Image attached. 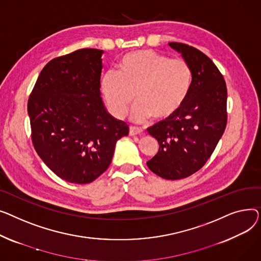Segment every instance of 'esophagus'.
Here are the masks:
<instances>
[{"label":"esophagus","instance_id":"esophagus-1","mask_svg":"<svg viewBox=\"0 0 261 261\" xmlns=\"http://www.w3.org/2000/svg\"><path fill=\"white\" fill-rule=\"evenodd\" d=\"M143 133V130L139 127H135V126H130L129 127V136H137V135H141Z\"/></svg>","mask_w":261,"mask_h":261}]
</instances>
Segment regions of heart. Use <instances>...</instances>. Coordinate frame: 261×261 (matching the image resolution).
I'll use <instances>...</instances> for the list:
<instances>
[{
    "instance_id": "1",
    "label": "heart",
    "mask_w": 261,
    "mask_h": 261,
    "mask_svg": "<svg viewBox=\"0 0 261 261\" xmlns=\"http://www.w3.org/2000/svg\"><path fill=\"white\" fill-rule=\"evenodd\" d=\"M192 84V69L183 59H170L151 49L130 51L120 59L117 73L102 76L101 90L110 112L123 118L134 98L132 119L165 120L185 104Z\"/></svg>"
}]
</instances>
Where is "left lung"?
Instances as JSON below:
<instances>
[{"mask_svg": "<svg viewBox=\"0 0 261 261\" xmlns=\"http://www.w3.org/2000/svg\"><path fill=\"white\" fill-rule=\"evenodd\" d=\"M192 69L189 96L171 118L147 128L159 143L155 157L147 161L156 175L178 180L205 164L226 126L227 91L223 75L200 50L183 43H168Z\"/></svg>", "mask_w": 261, "mask_h": 261, "instance_id": "left-lung-1", "label": "left lung"}]
</instances>
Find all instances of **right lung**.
<instances>
[{"instance_id": "1", "label": "right lung", "mask_w": 261, "mask_h": 261, "mask_svg": "<svg viewBox=\"0 0 261 261\" xmlns=\"http://www.w3.org/2000/svg\"><path fill=\"white\" fill-rule=\"evenodd\" d=\"M103 50L83 48L58 57L42 69L29 96L32 140L43 162L60 178L85 185L109 168L128 125L101 99Z\"/></svg>"}]
</instances>
